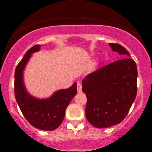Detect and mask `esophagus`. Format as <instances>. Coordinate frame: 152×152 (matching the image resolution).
Segmentation results:
<instances>
[{
    "mask_svg": "<svg viewBox=\"0 0 152 152\" xmlns=\"http://www.w3.org/2000/svg\"><path fill=\"white\" fill-rule=\"evenodd\" d=\"M77 91L78 93H81L82 92V86H81V84L79 83V82H78L77 83Z\"/></svg>",
    "mask_w": 152,
    "mask_h": 152,
    "instance_id": "obj_1",
    "label": "esophagus"
}]
</instances>
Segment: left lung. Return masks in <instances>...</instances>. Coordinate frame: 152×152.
I'll return each mask as SVG.
<instances>
[{"label":"left lung","instance_id":"left-lung-1","mask_svg":"<svg viewBox=\"0 0 152 152\" xmlns=\"http://www.w3.org/2000/svg\"><path fill=\"white\" fill-rule=\"evenodd\" d=\"M123 58L87 75L82 81L86 94V116L91 124L104 129L124 119L137 93V67L124 47L109 43Z\"/></svg>","mask_w":152,"mask_h":152}]
</instances>
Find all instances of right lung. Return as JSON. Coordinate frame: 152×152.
I'll use <instances>...</instances> for the list:
<instances>
[{
	"label": "right lung",
	"instance_id": "right-lung-1",
	"mask_svg": "<svg viewBox=\"0 0 152 152\" xmlns=\"http://www.w3.org/2000/svg\"><path fill=\"white\" fill-rule=\"evenodd\" d=\"M40 45H35L26 52L15 71L14 93L15 99L23 115L28 121L41 130L53 131L60 126L65 116L68 105L77 94L76 83L70 88L61 89L47 99H37L26 91L23 71L31 53L38 51Z\"/></svg>",
	"mask_w": 152,
	"mask_h": 152
}]
</instances>
